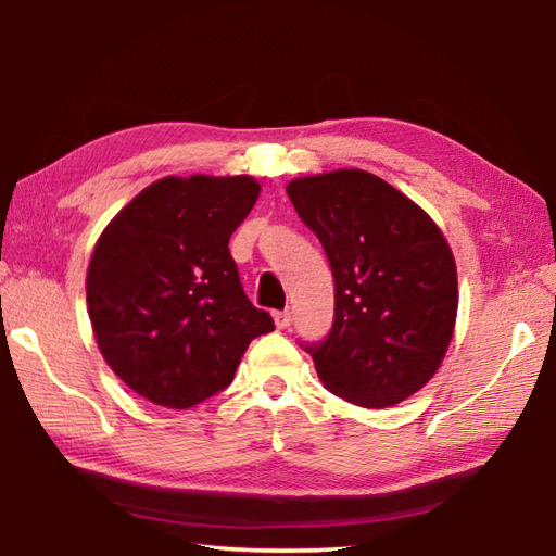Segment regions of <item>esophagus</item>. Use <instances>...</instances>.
Returning <instances> with one entry per match:
<instances>
[{"mask_svg": "<svg viewBox=\"0 0 556 556\" xmlns=\"http://www.w3.org/2000/svg\"><path fill=\"white\" fill-rule=\"evenodd\" d=\"M271 320H275L277 329H287V327L291 325V313H287V311H279V313L271 315Z\"/></svg>", "mask_w": 556, "mask_h": 556, "instance_id": "obj_1", "label": "esophagus"}]
</instances>
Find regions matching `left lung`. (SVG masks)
I'll return each instance as SVG.
<instances>
[{
	"label": "left lung",
	"mask_w": 556,
	"mask_h": 556,
	"mask_svg": "<svg viewBox=\"0 0 556 556\" xmlns=\"http://www.w3.org/2000/svg\"><path fill=\"white\" fill-rule=\"evenodd\" d=\"M334 275V325L305 346L329 392L363 408L401 404L452 344L458 279L442 229L380 176L337 169L287 186Z\"/></svg>",
	"instance_id": "8db88e82"
}]
</instances>
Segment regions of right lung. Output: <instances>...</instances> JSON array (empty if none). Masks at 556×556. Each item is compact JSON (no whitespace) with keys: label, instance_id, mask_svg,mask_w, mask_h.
Segmentation results:
<instances>
[{"label":"right lung","instance_id":"1","mask_svg":"<svg viewBox=\"0 0 556 556\" xmlns=\"http://www.w3.org/2000/svg\"><path fill=\"white\" fill-rule=\"evenodd\" d=\"M260 195L253 176H164L92 248L86 299L98 349L128 389L191 408L233 380L275 329L243 293L229 239Z\"/></svg>","mask_w":556,"mask_h":556}]
</instances>
